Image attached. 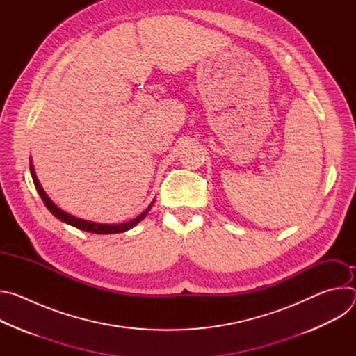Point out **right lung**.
<instances>
[{
  "instance_id": "right-lung-1",
  "label": "right lung",
  "mask_w": 356,
  "mask_h": 356,
  "mask_svg": "<svg viewBox=\"0 0 356 356\" xmlns=\"http://www.w3.org/2000/svg\"><path fill=\"white\" fill-rule=\"evenodd\" d=\"M29 168H31V175H32L33 184H35V187H36V190H38V193H39L42 201L44 202V206L47 207V210H49L50 213H52L56 218H59L60 221H63V222H66V224H70V225H73V227H76V228H79V229L87 231V232H92V234H118V232H125V231L131 229L132 227H135L142 218H145V216H146V214L149 213V210L152 209V204H154V202H152V204H150L142 214H139L136 218H134V220H131V221H128V222H124V224H97V222L80 220V218H76V217H73V216L65 213L63 210H60V209L55 204V202L47 197V194H46L44 190L42 188V186H40V183H39L36 175H35V170H33L32 163H29Z\"/></svg>"
}]
</instances>
